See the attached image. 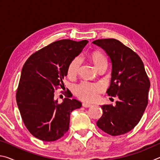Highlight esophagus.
<instances>
[{
	"label": "esophagus",
	"instance_id": "1",
	"mask_svg": "<svg viewBox=\"0 0 160 160\" xmlns=\"http://www.w3.org/2000/svg\"><path fill=\"white\" fill-rule=\"evenodd\" d=\"M92 106L91 104H89V103H85L84 102L82 103V107H85V108H88V107H90Z\"/></svg>",
	"mask_w": 160,
	"mask_h": 160
}]
</instances>
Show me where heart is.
Wrapping results in <instances>:
<instances>
[{
	"label": "heart",
	"instance_id": "b5f03b06",
	"mask_svg": "<svg viewBox=\"0 0 160 160\" xmlns=\"http://www.w3.org/2000/svg\"><path fill=\"white\" fill-rule=\"evenodd\" d=\"M90 60L92 62L96 68H98L103 64H107V61L105 56L100 52H93L91 54ZM80 65L79 58H75L70 62L68 67V75L69 77H73L78 73ZM103 90V87L99 83H90L82 82L76 86L75 89V93L80 99L85 101H92L97 98L99 92Z\"/></svg>",
	"mask_w": 160,
	"mask_h": 160
}]
</instances>
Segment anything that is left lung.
<instances>
[{
  "instance_id": "8db88e82",
  "label": "left lung",
  "mask_w": 160,
  "mask_h": 160,
  "mask_svg": "<svg viewBox=\"0 0 160 160\" xmlns=\"http://www.w3.org/2000/svg\"><path fill=\"white\" fill-rule=\"evenodd\" d=\"M94 44L104 49L112 64V78L107 93L118 97L116 106L101 107L99 128L113 136L125 134L139 123L148 103L150 80L138 54L115 39H97Z\"/></svg>"
}]
</instances>
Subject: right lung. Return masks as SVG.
<instances>
[{
  "label": "right lung",
  "mask_w": 160,
  "mask_h": 160,
  "mask_svg": "<svg viewBox=\"0 0 160 160\" xmlns=\"http://www.w3.org/2000/svg\"><path fill=\"white\" fill-rule=\"evenodd\" d=\"M88 41L62 39L32 54L22 69L16 101L26 128L37 138L55 141L68 131L70 115L82 103L67 92L61 104L54 92L64 87L68 67L79 55Z\"/></svg>",
  "instance_id": "right-lung-1"
}]
</instances>
